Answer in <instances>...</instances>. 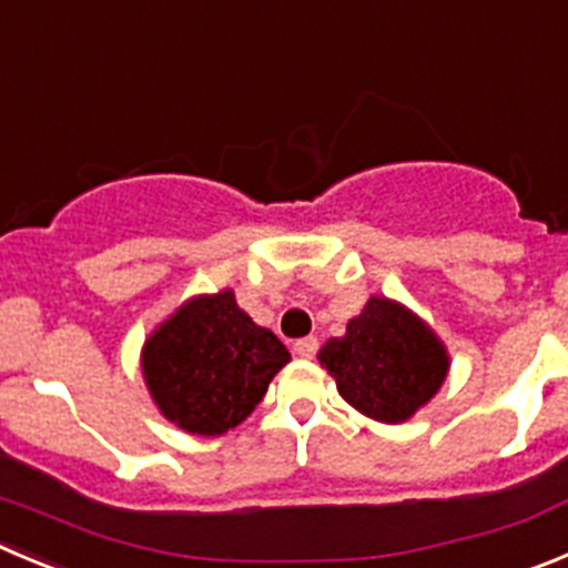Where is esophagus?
Segmentation results:
<instances>
[{"instance_id":"34e87169","label":"esophagus","mask_w":568,"mask_h":568,"mask_svg":"<svg viewBox=\"0 0 568 568\" xmlns=\"http://www.w3.org/2000/svg\"><path fill=\"white\" fill-rule=\"evenodd\" d=\"M316 349H320V342L314 336H305V338H296L294 342V353L300 358H314Z\"/></svg>"}]
</instances>
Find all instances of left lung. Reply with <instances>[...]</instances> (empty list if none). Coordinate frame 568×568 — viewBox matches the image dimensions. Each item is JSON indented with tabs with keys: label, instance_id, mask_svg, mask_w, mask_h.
Returning a JSON list of instances; mask_svg holds the SVG:
<instances>
[{
	"label": "left lung",
	"instance_id": "8db88e82",
	"mask_svg": "<svg viewBox=\"0 0 568 568\" xmlns=\"http://www.w3.org/2000/svg\"><path fill=\"white\" fill-rule=\"evenodd\" d=\"M320 362L338 395L381 423L409 420L448 375V353L432 327L386 296H373L344 336L327 338Z\"/></svg>",
	"mask_w": 568,
	"mask_h": 568
}]
</instances>
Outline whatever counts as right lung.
Segmentation results:
<instances>
[{
    "instance_id": "right-lung-1",
    "label": "right lung",
    "mask_w": 568,
    "mask_h": 568,
    "mask_svg": "<svg viewBox=\"0 0 568 568\" xmlns=\"http://www.w3.org/2000/svg\"><path fill=\"white\" fill-rule=\"evenodd\" d=\"M288 362L285 344L254 325L232 291L184 302L142 347L153 404L201 437H219L246 420Z\"/></svg>"
}]
</instances>
